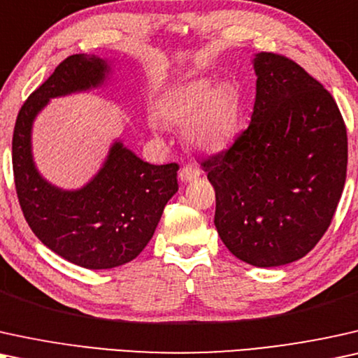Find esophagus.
<instances>
[{"label": "esophagus", "mask_w": 358, "mask_h": 358, "mask_svg": "<svg viewBox=\"0 0 358 358\" xmlns=\"http://www.w3.org/2000/svg\"><path fill=\"white\" fill-rule=\"evenodd\" d=\"M199 175H201V169H199L196 164L183 165L178 171V178L182 180V182H193V180H196Z\"/></svg>", "instance_id": "obj_1"}]
</instances>
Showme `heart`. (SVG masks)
<instances>
[{
    "label": "heart",
    "mask_w": 358,
    "mask_h": 358,
    "mask_svg": "<svg viewBox=\"0 0 358 358\" xmlns=\"http://www.w3.org/2000/svg\"><path fill=\"white\" fill-rule=\"evenodd\" d=\"M157 114L169 126H183V139L189 147L217 152L237 134L241 104L232 87H214L201 78L165 92L157 101Z\"/></svg>",
    "instance_id": "1"
}]
</instances>
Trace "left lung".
<instances>
[{
  "instance_id": "8db88e82",
  "label": "left lung",
  "mask_w": 358,
  "mask_h": 358,
  "mask_svg": "<svg viewBox=\"0 0 358 358\" xmlns=\"http://www.w3.org/2000/svg\"><path fill=\"white\" fill-rule=\"evenodd\" d=\"M249 127L201 162L216 192L217 234L254 266L301 259L321 241L347 173V129L332 94L287 57L254 59Z\"/></svg>"
}]
</instances>
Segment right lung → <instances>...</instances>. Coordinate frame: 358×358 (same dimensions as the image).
<instances>
[{
	"instance_id": "right-lung-1",
	"label": "right lung",
	"mask_w": 358,
	"mask_h": 358,
	"mask_svg": "<svg viewBox=\"0 0 358 358\" xmlns=\"http://www.w3.org/2000/svg\"><path fill=\"white\" fill-rule=\"evenodd\" d=\"M111 69L96 55L66 57L19 109L13 134L14 185L22 214L42 244L90 270L134 260L178 192V165H150L116 141L96 175L80 189L47 182L32 159V122L50 98L101 87Z\"/></svg>"
}]
</instances>
